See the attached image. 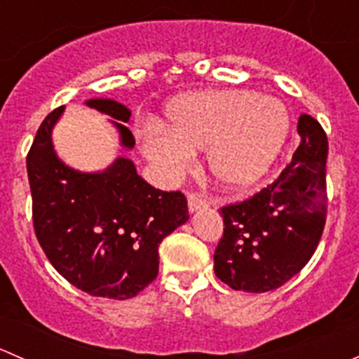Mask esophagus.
<instances>
[{"instance_id": "esophagus-1", "label": "esophagus", "mask_w": 359, "mask_h": 359, "mask_svg": "<svg viewBox=\"0 0 359 359\" xmlns=\"http://www.w3.org/2000/svg\"><path fill=\"white\" fill-rule=\"evenodd\" d=\"M187 206H189V212L194 213V212H198V210L206 208V206H208V201H206L201 194L191 193V194H187Z\"/></svg>"}]
</instances>
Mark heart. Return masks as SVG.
<instances>
[{
    "label": "heart",
    "instance_id": "1",
    "mask_svg": "<svg viewBox=\"0 0 359 359\" xmlns=\"http://www.w3.org/2000/svg\"><path fill=\"white\" fill-rule=\"evenodd\" d=\"M290 130L281 100L252 90H208L177 97L166 107L165 128L140 133L146 158L168 179H179L206 151L219 186L247 189L274 165Z\"/></svg>",
    "mask_w": 359,
    "mask_h": 359
}]
</instances>
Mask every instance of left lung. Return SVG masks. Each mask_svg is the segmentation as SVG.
<instances>
[{
	"instance_id": "left-lung-1",
	"label": "left lung",
	"mask_w": 359,
	"mask_h": 359,
	"mask_svg": "<svg viewBox=\"0 0 359 359\" xmlns=\"http://www.w3.org/2000/svg\"><path fill=\"white\" fill-rule=\"evenodd\" d=\"M297 132L300 146L281 175L250 200L220 208L224 236L213 269L233 290L280 288L320 243L327 220V133L309 114H300Z\"/></svg>"
}]
</instances>
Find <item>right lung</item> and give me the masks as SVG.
<instances>
[{"label":"right lung","mask_w":359,"mask_h":359,"mask_svg":"<svg viewBox=\"0 0 359 359\" xmlns=\"http://www.w3.org/2000/svg\"><path fill=\"white\" fill-rule=\"evenodd\" d=\"M86 106L112 118L119 146L135 139L123 123L132 112L111 99ZM66 107L50 112L27 154L32 222L43 252L71 285L93 297L126 300L158 276L163 238L187 222L182 193L147 184L128 158H116L102 172H79L53 149L52 132Z\"/></svg>","instance_id":"1"}]
</instances>
